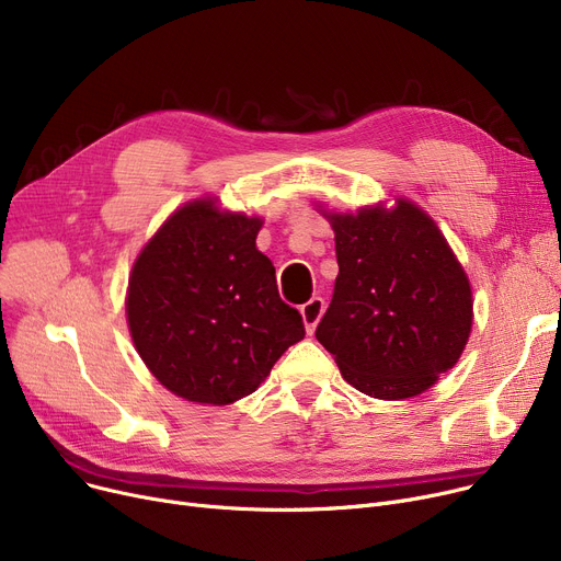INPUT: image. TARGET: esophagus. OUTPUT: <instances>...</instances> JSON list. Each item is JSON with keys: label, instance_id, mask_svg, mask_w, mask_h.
Segmentation results:
<instances>
[{"label": "esophagus", "instance_id": "obj_1", "mask_svg": "<svg viewBox=\"0 0 561 561\" xmlns=\"http://www.w3.org/2000/svg\"><path fill=\"white\" fill-rule=\"evenodd\" d=\"M300 313H302L305 330H307V334L311 336V334L316 332L318 320L322 318V313H325V302H322V298H311L307 305L300 307Z\"/></svg>", "mask_w": 561, "mask_h": 561}]
</instances>
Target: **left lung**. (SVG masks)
<instances>
[{"instance_id": "obj_1", "label": "left lung", "mask_w": 561, "mask_h": 561, "mask_svg": "<svg viewBox=\"0 0 561 561\" xmlns=\"http://www.w3.org/2000/svg\"><path fill=\"white\" fill-rule=\"evenodd\" d=\"M316 206L334 229L339 261L318 343L370 398L425 393L459 362L473 330V286L444 231L407 197L357 211Z\"/></svg>"}]
</instances>
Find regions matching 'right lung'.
<instances>
[{
	"instance_id": "1",
	"label": "right lung",
	"mask_w": 561,
	"mask_h": 561,
	"mask_svg": "<svg viewBox=\"0 0 561 561\" xmlns=\"http://www.w3.org/2000/svg\"><path fill=\"white\" fill-rule=\"evenodd\" d=\"M261 227V216L204 195L174 209L134 259L127 328L147 370L176 398L241 400L305 339L302 316L279 298L273 261L256 250Z\"/></svg>"
}]
</instances>
